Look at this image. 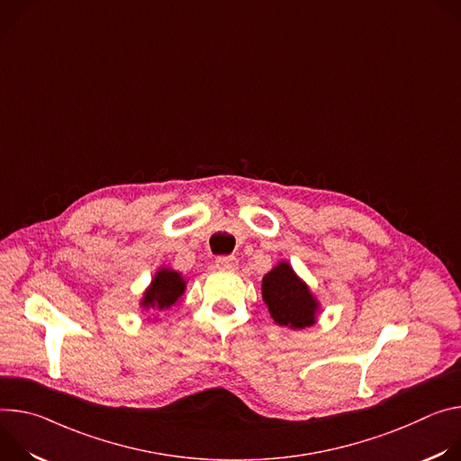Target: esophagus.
<instances>
[{
    "mask_svg": "<svg viewBox=\"0 0 461 461\" xmlns=\"http://www.w3.org/2000/svg\"><path fill=\"white\" fill-rule=\"evenodd\" d=\"M214 266L220 271H234L238 267V260L234 257H220V258H216Z\"/></svg>",
    "mask_w": 461,
    "mask_h": 461,
    "instance_id": "1",
    "label": "esophagus"
}]
</instances>
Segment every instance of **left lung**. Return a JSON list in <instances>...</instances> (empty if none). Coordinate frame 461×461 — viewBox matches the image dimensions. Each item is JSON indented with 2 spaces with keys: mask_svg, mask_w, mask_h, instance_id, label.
<instances>
[{
  "mask_svg": "<svg viewBox=\"0 0 461 461\" xmlns=\"http://www.w3.org/2000/svg\"><path fill=\"white\" fill-rule=\"evenodd\" d=\"M262 294L276 324L293 330L315 324L319 303L287 264H278L264 276Z\"/></svg>",
  "mask_w": 461,
  "mask_h": 461,
  "instance_id": "left-lung-1",
  "label": "left lung"
}]
</instances>
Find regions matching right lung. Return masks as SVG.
<instances>
[{
    "instance_id": "right-lung-1",
    "label": "right lung",
    "mask_w": 461,
    "mask_h": 461,
    "mask_svg": "<svg viewBox=\"0 0 461 461\" xmlns=\"http://www.w3.org/2000/svg\"><path fill=\"white\" fill-rule=\"evenodd\" d=\"M185 291V280L179 276V273L161 269L156 278H153L151 285L144 293L142 305L146 310L163 312L168 310L172 303L177 302V298Z\"/></svg>"
}]
</instances>
